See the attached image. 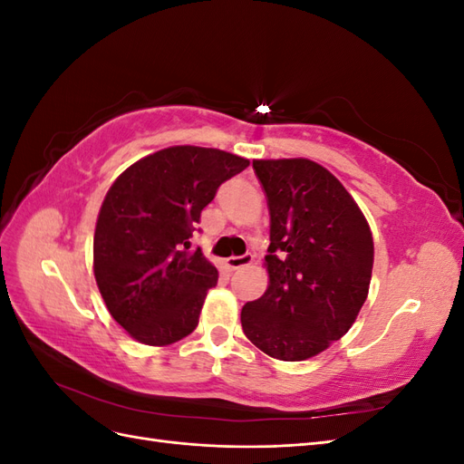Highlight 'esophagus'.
<instances>
[{
    "mask_svg": "<svg viewBox=\"0 0 464 464\" xmlns=\"http://www.w3.org/2000/svg\"><path fill=\"white\" fill-rule=\"evenodd\" d=\"M251 261H254V256L251 254H246V256H232L227 259V266L230 271H236V269H242V266L249 265Z\"/></svg>",
    "mask_w": 464,
    "mask_h": 464,
    "instance_id": "34e87169",
    "label": "esophagus"
}]
</instances>
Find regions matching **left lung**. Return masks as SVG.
Wrapping results in <instances>:
<instances>
[{"label":"left lung","mask_w":464,"mask_h":464,"mask_svg":"<svg viewBox=\"0 0 464 464\" xmlns=\"http://www.w3.org/2000/svg\"><path fill=\"white\" fill-rule=\"evenodd\" d=\"M271 217L269 286L242 307V329L266 356L302 362L339 341L368 298L370 224L344 186L310 159L254 160Z\"/></svg>","instance_id":"left-lung-1"}]
</instances>
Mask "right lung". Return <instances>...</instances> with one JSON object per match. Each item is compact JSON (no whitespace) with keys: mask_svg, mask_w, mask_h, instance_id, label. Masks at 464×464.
<instances>
[{"mask_svg":"<svg viewBox=\"0 0 464 464\" xmlns=\"http://www.w3.org/2000/svg\"><path fill=\"white\" fill-rule=\"evenodd\" d=\"M247 166L227 150L178 145L133 162L110 186L92 271L110 315L137 343L168 346L198 327L218 271L189 237L222 181Z\"/></svg>","mask_w":464,"mask_h":464,"instance_id":"add662e5","label":"right lung"}]
</instances>
